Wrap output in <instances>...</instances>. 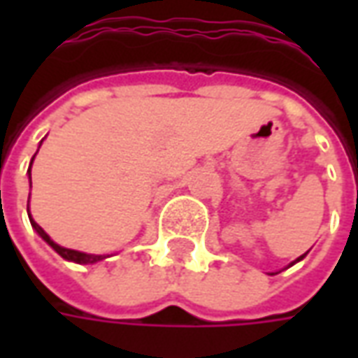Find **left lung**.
I'll use <instances>...</instances> for the list:
<instances>
[{"mask_svg": "<svg viewBox=\"0 0 358 358\" xmlns=\"http://www.w3.org/2000/svg\"><path fill=\"white\" fill-rule=\"evenodd\" d=\"M305 255H307V253H305ZM305 255H301V257H299V259H297V261H301V259H303V257H305ZM297 261H293V263H292V264H295V263H297Z\"/></svg>", "mask_w": 358, "mask_h": 358, "instance_id": "left-lung-1", "label": "left lung"}]
</instances>
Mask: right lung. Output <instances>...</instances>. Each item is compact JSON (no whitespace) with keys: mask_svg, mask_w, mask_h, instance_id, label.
<instances>
[{"mask_svg":"<svg viewBox=\"0 0 358 358\" xmlns=\"http://www.w3.org/2000/svg\"><path fill=\"white\" fill-rule=\"evenodd\" d=\"M34 157H36V155H34ZM34 157H32V161H34ZM30 166H32V163H30ZM30 184H32V182H30ZM27 209H28V207H27ZM30 224L34 226L36 232L40 234V236H42L43 240L48 241V243H50L51 248L55 249V251H57L59 255L63 257V259H66V261H74V263H80V264H94V263H97V261H103V259H105V255H88V253H80V251H74V249L61 248V245H57L55 241L51 240V238H50V236H48V234L43 232L42 226L36 224L34 220H32V217H30Z\"/></svg>","mask_w":358,"mask_h":358,"instance_id":"add662e5","label":"right lung"}]
</instances>
